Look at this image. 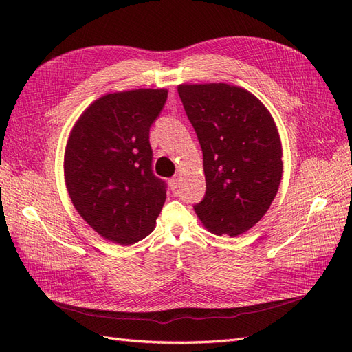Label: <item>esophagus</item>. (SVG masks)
Returning <instances> with one entry per match:
<instances>
[{"instance_id": "34e87169", "label": "esophagus", "mask_w": 352, "mask_h": 352, "mask_svg": "<svg viewBox=\"0 0 352 352\" xmlns=\"http://www.w3.org/2000/svg\"><path fill=\"white\" fill-rule=\"evenodd\" d=\"M168 185H170V188H172L173 190H176L177 188H179V177H172V179H168Z\"/></svg>"}]
</instances>
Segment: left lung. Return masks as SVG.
I'll use <instances>...</instances> for the list:
<instances>
[{"label":"left lung","mask_w":352,"mask_h":352,"mask_svg":"<svg viewBox=\"0 0 352 352\" xmlns=\"http://www.w3.org/2000/svg\"><path fill=\"white\" fill-rule=\"evenodd\" d=\"M204 157L206 195L194 206L216 235L238 236L269 210L282 179V145L267 109L228 83L179 85Z\"/></svg>","instance_id":"left-lung-1"}]
</instances>
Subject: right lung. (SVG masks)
Here are the masks:
<instances>
[{
    "mask_svg": "<svg viewBox=\"0 0 352 352\" xmlns=\"http://www.w3.org/2000/svg\"><path fill=\"white\" fill-rule=\"evenodd\" d=\"M166 89L104 95L79 117L65 155L70 199L105 239L129 245L154 229L167 185L153 173L150 127Z\"/></svg>",
    "mask_w": 352,
    "mask_h": 352,
    "instance_id": "1",
    "label": "right lung"
}]
</instances>
